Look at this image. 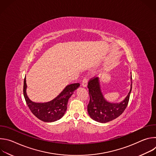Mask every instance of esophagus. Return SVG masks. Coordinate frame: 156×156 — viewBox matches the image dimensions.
<instances>
[{
  "instance_id": "esophagus-1",
  "label": "esophagus",
  "mask_w": 156,
  "mask_h": 156,
  "mask_svg": "<svg viewBox=\"0 0 156 156\" xmlns=\"http://www.w3.org/2000/svg\"><path fill=\"white\" fill-rule=\"evenodd\" d=\"M87 83V78H84V79L83 80V81H82V86L83 87H86Z\"/></svg>"
}]
</instances>
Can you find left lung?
<instances>
[{
    "instance_id": "obj_1",
    "label": "left lung",
    "mask_w": 156,
    "mask_h": 156,
    "mask_svg": "<svg viewBox=\"0 0 156 156\" xmlns=\"http://www.w3.org/2000/svg\"><path fill=\"white\" fill-rule=\"evenodd\" d=\"M132 78L131 76V80ZM87 87L90 101L87 105L89 115L94 120L100 123H107L119 117L128 104L132 89V82L129 92L125 99L119 103H111L105 100L102 92L98 78H91L88 82Z\"/></svg>"
}]
</instances>
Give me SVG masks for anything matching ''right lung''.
Listing matches in <instances>:
<instances>
[{
  "label": "right lung",
  "mask_w": 156,
  "mask_h": 156,
  "mask_svg": "<svg viewBox=\"0 0 156 156\" xmlns=\"http://www.w3.org/2000/svg\"><path fill=\"white\" fill-rule=\"evenodd\" d=\"M80 85V83L69 84L65 87L57 97L51 101L36 103L31 101L27 94V83L26 78H25L23 94L29 108L37 119L45 122H53L60 119L63 116L67 108L69 98Z\"/></svg>",
  "instance_id": "add662e5"
}]
</instances>
